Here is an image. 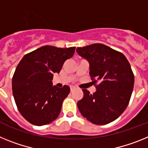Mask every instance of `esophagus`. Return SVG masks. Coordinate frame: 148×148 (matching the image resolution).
<instances>
[{
    "mask_svg": "<svg viewBox=\"0 0 148 148\" xmlns=\"http://www.w3.org/2000/svg\"><path fill=\"white\" fill-rule=\"evenodd\" d=\"M75 88H76V87L71 86V92H73V91H74V90L75 89Z\"/></svg>",
    "mask_w": 148,
    "mask_h": 148,
    "instance_id": "1",
    "label": "esophagus"
}]
</instances>
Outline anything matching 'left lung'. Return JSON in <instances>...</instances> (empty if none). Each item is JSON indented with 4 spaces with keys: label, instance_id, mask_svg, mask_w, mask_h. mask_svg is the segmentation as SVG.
Here are the masks:
<instances>
[{
    "label": "left lung",
    "instance_id": "obj_1",
    "mask_svg": "<svg viewBox=\"0 0 148 148\" xmlns=\"http://www.w3.org/2000/svg\"><path fill=\"white\" fill-rule=\"evenodd\" d=\"M79 56L89 62V74L96 92L83 89L77 102L84 118L97 125L115 121L128 106L134 86V74L122 53L103 44L77 47Z\"/></svg>",
    "mask_w": 148,
    "mask_h": 148
}]
</instances>
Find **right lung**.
<instances>
[{
	"label": "right lung",
	"mask_w": 148,
	"mask_h": 148,
	"mask_svg": "<svg viewBox=\"0 0 148 148\" xmlns=\"http://www.w3.org/2000/svg\"><path fill=\"white\" fill-rule=\"evenodd\" d=\"M75 48L43 46L24 55L16 67L12 93L18 110L30 124L46 125L60 115L70 88L53 86V77L60 72L65 60L72 57Z\"/></svg>",
	"instance_id": "1"
}]
</instances>
